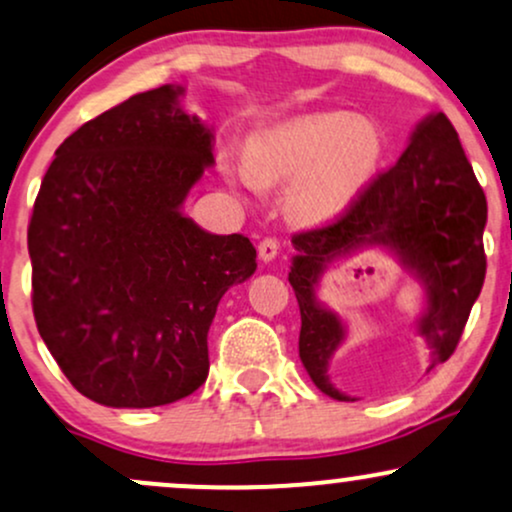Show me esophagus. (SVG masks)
Masks as SVG:
<instances>
[{
	"instance_id": "1",
	"label": "esophagus",
	"mask_w": 512,
	"mask_h": 512,
	"mask_svg": "<svg viewBox=\"0 0 512 512\" xmlns=\"http://www.w3.org/2000/svg\"><path fill=\"white\" fill-rule=\"evenodd\" d=\"M257 252H260V257L264 262H272L276 257V252H279V240H276V238H262L260 243H257Z\"/></svg>"
}]
</instances>
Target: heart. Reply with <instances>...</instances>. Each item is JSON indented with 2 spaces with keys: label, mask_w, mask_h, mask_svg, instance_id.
<instances>
[{
  "label": "heart",
  "mask_w": 512,
  "mask_h": 512,
  "mask_svg": "<svg viewBox=\"0 0 512 512\" xmlns=\"http://www.w3.org/2000/svg\"><path fill=\"white\" fill-rule=\"evenodd\" d=\"M384 133L372 119L319 112L264 128L245 159H224L233 186L260 193L290 183L288 209L300 221H326L353 205L384 162Z\"/></svg>",
  "instance_id": "b5f03b06"
}]
</instances>
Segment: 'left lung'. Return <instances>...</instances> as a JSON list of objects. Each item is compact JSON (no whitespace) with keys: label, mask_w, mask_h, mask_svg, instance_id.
<instances>
[{"label":"left lung","mask_w":512,"mask_h":512,"mask_svg":"<svg viewBox=\"0 0 512 512\" xmlns=\"http://www.w3.org/2000/svg\"><path fill=\"white\" fill-rule=\"evenodd\" d=\"M486 197L467 162L448 116L439 112L417 126L408 150L381 171L334 221L293 233L295 255L288 281L300 305V360L326 396L355 400L334 389L329 360L341 346V319L315 300V283L326 264L362 243L389 245L420 276L427 312L420 336L429 369L458 348L474 300L484 286Z\"/></svg>","instance_id":"left-lung-1"}]
</instances>
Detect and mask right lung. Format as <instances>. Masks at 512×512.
Wrapping results in <instances>:
<instances>
[{
  "instance_id": "right-lung-1",
  "label": "right lung",
  "mask_w": 512,
  "mask_h": 512,
  "mask_svg": "<svg viewBox=\"0 0 512 512\" xmlns=\"http://www.w3.org/2000/svg\"><path fill=\"white\" fill-rule=\"evenodd\" d=\"M181 88L140 92L71 133L28 224L33 315L76 391L109 408L190 396L209 372L207 331L257 252L181 214L214 164L212 133Z\"/></svg>"
}]
</instances>
